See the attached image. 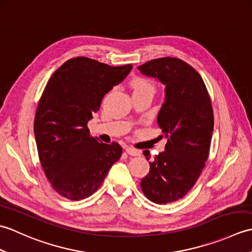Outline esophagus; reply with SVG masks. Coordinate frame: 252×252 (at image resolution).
Segmentation results:
<instances>
[{"instance_id": "esophagus-1", "label": "esophagus", "mask_w": 252, "mask_h": 252, "mask_svg": "<svg viewBox=\"0 0 252 252\" xmlns=\"http://www.w3.org/2000/svg\"><path fill=\"white\" fill-rule=\"evenodd\" d=\"M126 152L130 155V156H134V157H140L142 155L141 151H137V149L134 148H131V147H126Z\"/></svg>"}]
</instances>
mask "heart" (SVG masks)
Wrapping results in <instances>:
<instances>
[{
    "mask_svg": "<svg viewBox=\"0 0 252 252\" xmlns=\"http://www.w3.org/2000/svg\"><path fill=\"white\" fill-rule=\"evenodd\" d=\"M132 88L134 90V92H151L154 93L155 87L154 84L149 81V80L145 78H135L132 81Z\"/></svg>",
    "mask_w": 252,
    "mask_h": 252,
    "instance_id": "1",
    "label": "heart"
}]
</instances>
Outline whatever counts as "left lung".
<instances>
[{
    "label": "left lung",
    "instance_id": "8db88e82",
    "mask_svg": "<svg viewBox=\"0 0 252 252\" xmlns=\"http://www.w3.org/2000/svg\"><path fill=\"white\" fill-rule=\"evenodd\" d=\"M137 69L164 85L157 123L167 144L141 181L148 199L162 205L184 197L199 178L212 138V106L200 74L179 58H158ZM144 155L151 158L148 151Z\"/></svg>",
    "mask_w": 252,
    "mask_h": 252
}]
</instances>
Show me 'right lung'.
Listing matches in <instances>:
<instances>
[{
  "label": "right lung",
  "mask_w": 252,
  "mask_h": 252,
  "mask_svg": "<svg viewBox=\"0 0 252 252\" xmlns=\"http://www.w3.org/2000/svg\"><path fill=\"white\" fill-rule=\"evenodd\" d=\"M132 68L76 57L63 63L47 82L35 112L34 137L44 173L63 197L77 201L92 195L121 157L119 144L91 136L88 122L105 94Z\"/></svg>",
  "instance_id": "obj_1"
}]
</instances>
